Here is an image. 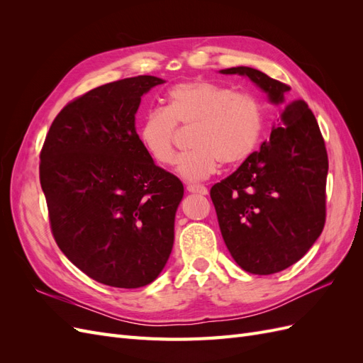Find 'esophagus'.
Instances as JSON below:
<instances>
[{"mask_svg":"<svg viewBox=\"0 0 363 363\" xmlns=\"http://www.w3.org/2000/svg\"><path fill=\"white\" fill-rule=\"evenodd\" d=\"M186 189H188V192H192V194L207 195V188L203 184H188V186H186Z\"/></svg>","mask_w":363,"mask_h":363,"instance_id":"obj_1","label":"esophagus"}]
</instances>
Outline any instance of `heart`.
<instances>
[{
	"mask_svg": "<svg viewBox=\"0 0 363 363\" xmlns=\"http://www.w3.org/2000/svg\"><path fill=\"white\" fill-rule=\"evenodd\" d=\"M177 124L195 125L194 150L180 157L177 172L200 182L215 174L221 162L235 167L255 155L263 131V107L256 96L208 80L174 84L167 107L147 111L138 130L142 148L162 167L175 162Z\"/></svg>",
	"mask_w": 363,
	"mask_h": 363,
	"instance_id": "heart-1",
	"label": "heart"
}]
</instances>
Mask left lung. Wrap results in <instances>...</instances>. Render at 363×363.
<instances>
[{
	"mask_svg": "<svg viewBox=\"0 0 363 363\" xmlns=\"http://www.w3.org/2000/svg\"><path fill=\"white\" fill-rule=\"evenodd\" d=\"M221 72L247 75L280 108L269 140L211 189L230 255L244 271L268 276L298 262L323 232L327 150L309 106L289 100L288 84L248 67Z\"/></svg>",
	"mask_w": 363,
	"mask_h": 363,
	"instance_id": "left-lung-1",
	"label": "left lung"
}]
</instances>
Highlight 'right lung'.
I'll return each mask as SVG.
<instances>
[{
  "mask_svg": "<svg viewBox=\"0 0 363 363\" xmlns=\"http://www.w3.org/2000/svg\"><path fill=\"white\" fill-rule=\"evenodd\" d=\"M162 83L138 75L75 98L40 151L52 236L77 268L107 286H145L172 250L183 184L152 162L135 127L140 96Z\"/></svg>",
  "mask_w": 363,
  "mask_h": 363,
  "instance_id": "obj_1",
  "label": "right lung"
}]
</instances>
